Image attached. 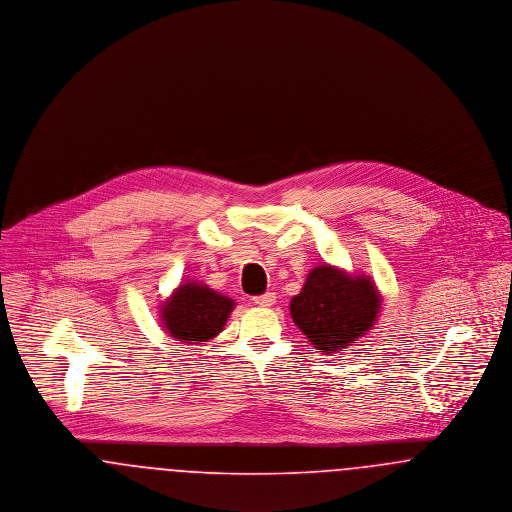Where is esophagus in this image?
Segmentation results:
<instances>
[{"instance_id":"1","label":"esophagus","mask_w":512,"mask_h":512,"mask_svg":"<svg viewBox=\"0 0 512 512\" xmlns=\"http://www.w3.org/2000/svg\"><path fill=\"white\" fill-rule=\"evenodd\" d=\"M274 301H276V293L272 292L263 293V295L253 297V303H255L257 307H272V305H274Z\"/></svg>"}]
</instances>
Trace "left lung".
<instances>
[{
  "label": "left lung",
  "mask_w": 512,
  "mask_h": 512,
  "mask_svg": "<svg viewBox=\"0 0 512 512\" xmlns=\"http://www.w3.org/2000/svg\"><path fill=\"white\" fill-rule=\"evenodd\" d=\"M382 309V293L365 274L318 265L290 303L295 326L320 353L343 351L366 334Z\"/></svg>",
  "instance_id": "1"
}]
</instances>
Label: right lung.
Listing matches in <instances>:
<instances>
[{"mask_svg": "<svg viewBox=\"0 0 512 512\" xmlns=\"http://www.w3.org/2000/svg\"><path fill=\"white\" fill-rule=\"evenodd\" d=\"M234 307V299L209 286L184 282L161 305V320L174 340L209 341L222 332Z\"/></svg>", "mask_w": 512, "mask_h": 512, "instance_id": "right-lung-1", "label": "right lung"}]
</instances>
